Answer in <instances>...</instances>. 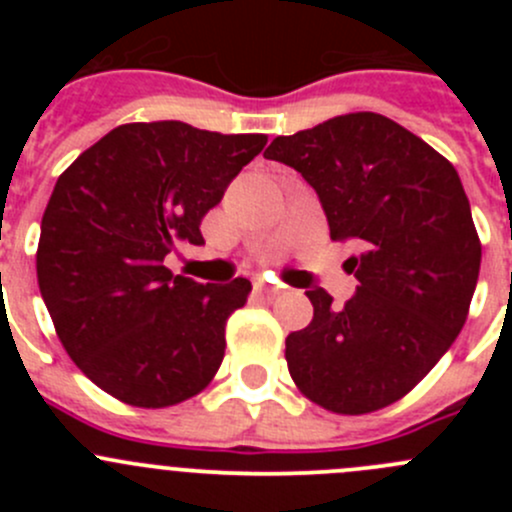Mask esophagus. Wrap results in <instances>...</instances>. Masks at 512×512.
Segmentation results:
<instances>
[{"label": "esophagus", "mask_w": 512, "mask_h": 512, "mask_svg": "<svg viewBox=\"0 0 512 512\" xmlns=\"http://www.w3.org/2000/svg\"><path fill=\"white\" fill-rule=\"evenodd\" d=\"M255 289H257V292H260V294H265L267 299L280 297V294L285 292V287H282V285H267V282H262V280L255 282Z\"/></svg>", "instance_id": "esophagus-1"}]
</instances>
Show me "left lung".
<instances>
[{"label":"left lung","instance_id":"obj_1","mask_svg":"<svg viewBox=\"0 0 512 512\" xmlns=\"http://www.w3.org/2000/svg\"><path fill=\"white\" fill-rule=\"evenodd\" d=\"M267 160L317 193L332 240H354L359 280L337 309L309 289V327L287 337V366L304 396L334 414L394 404L438 364L476 292L480 242L456 168L381 113L329 118L277 136Z\"/></svg>","mask_w":512,"mask_h":512}]
</instances>
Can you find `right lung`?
<instances>
[{"mask_svg": "<svg viewBox=\"0 0 512 512\" xmlns=\"http://www.w3.org/2000/svg\"><path fill=\"white\" fill-rule=\"evenodd\" d=\"M262 133L126 123L59 175L41 218L36 277L66 354L106 394L163 409L200 394L250 280L200 285L163 265L265 148Z\"/></svg>", "mask_w": 512, "mask_h": 512, "instance_id": "1", "label": "right lung"}]
</instances>
